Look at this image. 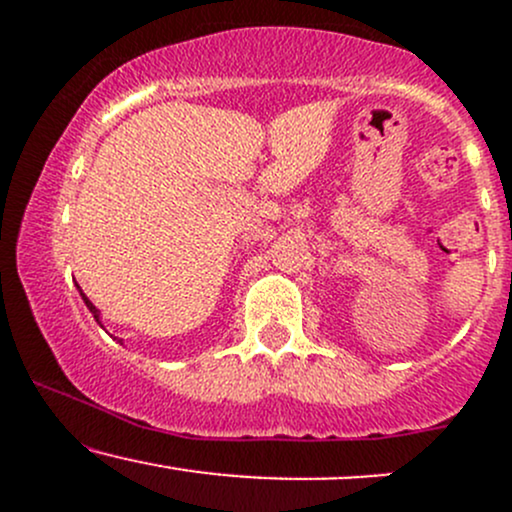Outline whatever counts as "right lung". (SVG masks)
<instances>
[{
	"label": "right lung",
	"instance_id": "1",
	"mask_svg": "<svg viewBox=\"0 0 512 512\" xmlns=\"http://www.w3.org/2000/svg\"><path fill=\"white\" fill-rule=\"evenodd\" d=\"M81 296H84V293H81ZM84 303H86V308L88 310H91V313H93V317H96V322H98V310H96V305H93L91 301H88V298L84 296Z\"/></svg>",
	"mask_w": 512,
	"mask_h": 512
}]
</instances>
